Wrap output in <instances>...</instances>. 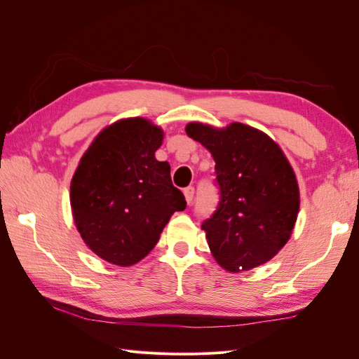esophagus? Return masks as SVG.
I'll return each mask as SVG.
<instances>
[{"label": "esophagus", "instance_id": "1", "mask_svg": "<svg viewBox=\"0 0 359 359\" xmlns=\"http://www.w3.org/2000/svg\"><path fill=\"white\" fill-rule=\"evenodd\" d=\"M184 196H186L187 203H191V202H193V198H194V189H193V187L184 189Z\"/></svg>", "mask_w": 359, "mask_h": 359}]
</instances>
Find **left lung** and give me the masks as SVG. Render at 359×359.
<instances>
[{"label":"left lung","mask_w":359,"mask_h":359,"mask_svg":"<svg viewBox=\"0 0 359 359\" xmlns=\"http://www.w3.org/2000/svg\"><path fill=\"white\" fill-rule=\"evenodd\" d=\"M187 135L215 161L219 205L202 223L212 256L231 273L265 264L283 248L299 210L295 173L278 145L241 123H190Z\"/></svg>","instance_id":"1"}]
</instances>
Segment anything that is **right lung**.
<instances>
[{
	"label": "right lung",
	"mask_w": 359,
	"mask_h": 359,
	"mask_svg": "<svg viewBox=\"0 0 359 359\" xmlns=\"http://www.w3.org/2000/svg\"><path fill=\"white\" fill-rule=\"evenodd\" d=\"M163 132L144 118L104 128L74 172L70 202L85 244L107 262L128 266L157 244L163 227L186 199L154 153Z\"/></svg>",
	"instance_id": "right-lung-1"
}]
</instances>
